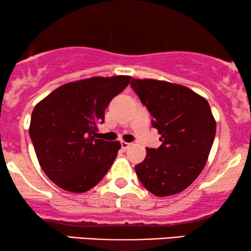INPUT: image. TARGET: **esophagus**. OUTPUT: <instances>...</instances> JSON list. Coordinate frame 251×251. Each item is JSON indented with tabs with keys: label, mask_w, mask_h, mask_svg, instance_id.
<instances>
[{
	"label": "esophagus",
	"mask_w": 251,
	"mask_h": 251,
	"mask_svg": "<svg viewBox=\"0 0 251 251\" xmlns=\"http://www.w3.org/2000/svg\"><path fill=\"white\" fill-rule=\"evenodd\" d=\"M131 146V143H126V142H121V147L123 150H126L128 147Z\"/></svg>",
	"instance_id": "34e87169"
}]
</instances>
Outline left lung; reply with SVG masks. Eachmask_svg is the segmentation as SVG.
<instances>
[{
    "mask_svg": "<svg viewBox=\"0 0 251 251\" xmlns=\"http://www.w3.org/2000/svg\"><path fill=\"white\" fill-rule=\"evenodd\" d=\"M131 88L152 115L162 142L146 149L135 167L143 186L156 197L184 191L203 170L216 135V121L203 97L184 85L132 78Z\"/></svg>",
    "mask_w": 251,
    "mask_h": 251,
    "instance_id": "left-lung-1",
    "label": "left lung"
}]
</instances>
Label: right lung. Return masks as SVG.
<instances>
[{
    "mask_svg": "<svg viewBox=\"0 0 251 251\" xmlns=\"http://www.w3.org/2000/svg\"><path fill=\"white\" fill-rule=\"evenodd\" d=\"M130 80L120 75L71 82L34 107L30 139L41 168L57 186L83 193L107 174L121 144L97 139L96 135L106 107Z\"/></svg>",
    "mask_w": 251,
    "mask_h": 251,
    "instance_id": "1",
    "label": "right lung"
}]
</instances>
